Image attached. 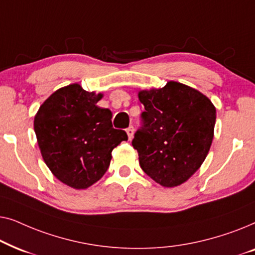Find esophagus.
I'll list each match as a JSON object with an SVG mask.
<instances>
[{"instance_id":"obj_1","label":"esophagus","mask_w":255,"mask_h":255,"mask_svg":"<svg viewBox=\"0 0 255 255\" xmlns=\"http://www.w3.org/2000/svg\"><path fill=\"white\" fill-rule=\"evenodd\" d=\"M127 133H128V140H132V138H133V134H134V128H133V127H132V125L130 128H127Z\"/></svg>"}]
</instances>
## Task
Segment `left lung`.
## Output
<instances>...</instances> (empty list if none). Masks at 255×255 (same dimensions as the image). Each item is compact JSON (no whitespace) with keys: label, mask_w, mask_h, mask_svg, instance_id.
<instances>
[{"label":"left lung","mask_w":255,"mask_h":255,"mask_svg":"<svg viewBox=\"0 0 255 255\" xmlns=\"http://www.w3.org/2000/svg\"><path fill=\"white\" fill-rule=\"evenodd\" d=\"M144 127L132 146L147 175L165 188L190 179L207 158L214 139L216 108L204 94L176 81L138 93Z\"/></svg>","instance_id":"obj_1"}]
</instances>
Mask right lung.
I'll list each match as a JSON object with an SVG mask.
<instances>
[{
	"mask_svg": "<svg viewBox=\"0 0 255 255\" xmlns=\"http://www.w3.org/2000/svg\"><path fill=\"white\" fill-rule=\"evenodd\" d=\"M103 94L86 92L79 83L55 90L33 121L41 156L52 174L66 186L87 189L110 165L111 152L127 132L113 128V114L96 104Z\"/></svg>",
	"mask_w": 255,
	"mask_h": 255,
	"instance_id": "right-lung-1",
	"label": "right lung"
}]
</instances>
